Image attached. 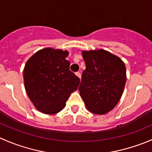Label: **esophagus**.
<instances>
[{
    "mask_svg": "<svg viewBox=\"0 0 152 152\" xmlns=\"http://www.w3.org/2000/svg\"><path fill=\"white\" fill-rule=\"evenodd\" d=\"M76 76H78V77H79V79H81V73H79V72H76Z\"/></svg>",
    "mask_w": 152,
    "mask_h": 152,
    "instance_id": "obj_1",
    "label": "esophagus"
}]
</instances>
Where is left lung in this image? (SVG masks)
<instances>
[{
    "mask_svg": "<svg viewBox=\"0 0 152 152\" xmlns=\"http://www.w3.org/2000/svg\"><path fill=\"white\" fill-rule=\"evenodd\" d=\"M86 69L79 87L86 108L96 115L111 111L121 98L126 81L121 59L104 49L82 50Z\"/></svg>",
    "mask_w": 152,
    "mask_h": 152,
    "instance_id": "8db88e82",
    "label": "left lung"
}]
</instances>
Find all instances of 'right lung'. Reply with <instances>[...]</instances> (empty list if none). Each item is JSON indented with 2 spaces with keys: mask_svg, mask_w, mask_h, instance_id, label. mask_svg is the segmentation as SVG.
<instances>
[{
  "mask_svg": "<svg viewBox=\"0 0 152 152\" xmlns=\"http://www.w3.org/2000/svg\"><path fill=\"white\" fill-rule=\"evenodd\" d=\"M69 52L45 48L37 51L26 63V91L35 108L44 114H56L66 105L80 79L70 70Z\"/></svg>",
  "mask_w": 152,
  "mask_h": 152,
  "instance_id": "obj_1",
  "label": "right lung"
}]
</instances>
